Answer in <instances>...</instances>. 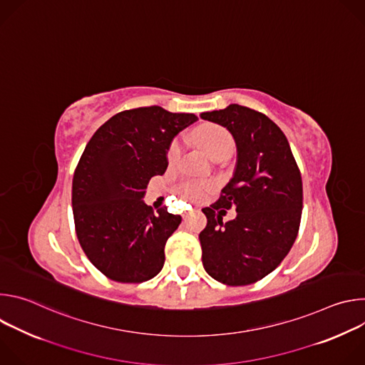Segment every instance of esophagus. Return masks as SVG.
Wrapping results in <instances>:
<instances>
[{
	"label": "esophagus",
	"mask_w": 365,
	"mask_h": 365,
	"mask_svg": "<svg viewBox=\"0 0 365 365\" xmlns=\"http://www.w3.org/2000/svg\"><path fill=\"white\" fill-rule=\"evenodd\" d=\"M190 212H192V211H186V212H183V218L189 217V215H190Z\"/></svg>",
	"instance_id": "esophagus-1"
}]
</instances>
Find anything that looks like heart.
I'll list each match as a JSON object with an SVG mask.
<instances>
[{"label": "heart", "mask_w": 365, "mask_h": 365, "mask_svg": "<svg viewBox=\"0 0 365 365\" xmlns=\"http://www.w3.org/2000/svg\"><path fill=\"white\" fill-rule=\"evenodd\" d=\"M195 140L196 143L205 150V153L207 155H214L222 150H232V135L230 134L228 130H225L224 127L220 125H205L200 127L199 130L195 131ZM183 148V140L175 138L169 147V160L170 162H176L179 159V155L182 153ZM207 190V186L203 183H186L183 187V192L186 193V196H189L190 199H200Z\"/></svg>", "instance_id": "b5f03b06"}]
</instances>
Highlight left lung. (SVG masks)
Returning <instances> with one entry per match:
<instances>
[{"mask_svg": "<svg viewBox=\"0 0 365 365\" xmlns=\"http://www.w3.org/2000/svg\"><path fill=\"white\" fill-rule=\"evenodd\" d=\"M200 118L225 127L237 144V166L220 199L203 207L199 234L206 273L228 286L255 283L290 251L300 225V170L283 131L264 114L231 103ZM237 217L222 222L227 209Z\"/></svg>", "mask_w": 365, "mask_h": 365, "instance_id": "8db88e82", "label": "left lung"}]
</instances>
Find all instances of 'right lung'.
Instances as JSON below:
<instances>
[{"label":"right lung","instance_id":"add662e5","mask_svg":"<svg viewBox=\"0 0 365 365\" xmlns=\"http://www.w3.org/2000/svg\"><path fill=\"white\" fill-rule=\"evenodd\" d=\"M197 120L162 107L118 113L86 144L72 182V207L79 244L108 279L141 283L165 264V245L182 217L143 197L150 179L168 169L172 140Z\"/></svg>","mask_w":365,"mask_h":365}]
</instances>
